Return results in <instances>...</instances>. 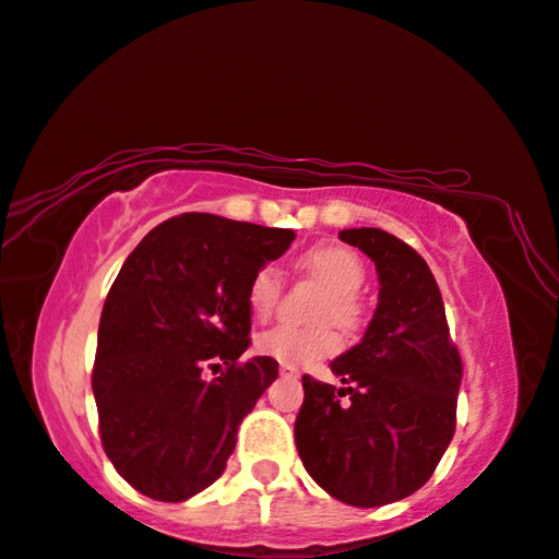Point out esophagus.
Returning <instances> with one entry per match:
<instances>
[{"label": "esophagus", "mask_w": 559, "mask_h": 559, "mask_svg": "<svg viewBox=\"0 0 559 559\" xmlns=\"http://www.w3.org/2000/svg\"><path fill=\"white\" fill-rule=\"evenodd\" d=\"M278 372H281V377H294V380H296V377H301L298 367H290V365H281Z\"/></svg>", "instance_id": "esophagus-1"}]
</instances>
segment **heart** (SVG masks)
<instances>
[{"label":"heart","instance_id":"b5f03b06","mask_svg":"<svg viewBox=\"0 0 559 559\" xmlns=\"http://www.w3.org/2000/svg\"><path fill=\"white\" fill-rule=\"evenodd\" d=\"M301 269L309 273L313 281H319L321 286L329 290V298L321 304L317 313L319 321H334L344 329H357L365 317L357 294L365 286L367 271L361 258L355 250L336 246V242H324L306 250L301 255ZM283 296V273L278 265H261L253 273L248 286V306L258 319L273 317V311L278 309ZM342 336L336 334L334 326H288L278 324L273 329H265L255 336V349L265 357H273L281 365L290 367H306L313 361L326 359L340 352Z\"/></svg>","mask_w":559,"mask_h":559}]
</instances>
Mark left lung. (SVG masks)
Instances as JSON below:
<instances>
[{"label":"left lung","instance_id":"left-lung-1","mask_svg":"<svg viewBox=\"0 0 559 559\" xmlns=\"http://www.w3.org/2000/svg\"><path fill=\"white\" fill-rule=\"evenodd\" d=\"M340 238L374 261L380 304L357 347L332 361L344 388L304 374L296 448L334 499L382 507L433 476L455 430L463 365L428 263L377 227Z\"/></svg>","mask_w":559,"mask_h":559}]
</instances>
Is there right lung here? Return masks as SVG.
Segmentation results:
<instances>
[{"mask_svg":"<svg viewBox=\"0 0 559 559\" xmlns=\"http://www.w3.org/2000/svg\"><path fill=\"white\" fill-rule=\"evenodd\" d=\"M294 238L185 212L126 258L100 313L91 384L104 451L144 497L185 501L225 471L238 426L278 377L273 357L240 361L250 278ZM207 368L224 372L210 381Z\"/></svg>","mask_w":559,"mask_h":559,"instance_id":"1","label":"right lung"}]
</instances>
